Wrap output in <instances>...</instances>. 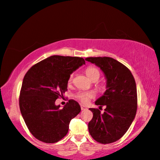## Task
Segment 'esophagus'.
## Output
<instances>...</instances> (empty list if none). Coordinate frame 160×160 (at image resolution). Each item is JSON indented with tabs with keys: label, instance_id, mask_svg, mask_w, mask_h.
Masks as SVG:
<instances>
[{
	"label": "esophagus",
	"instance_id": "34e87169",
	"mask_svg": "<svg viewBox=\"0 0 160 160\" xmlns=\"http://www.w3.org/2000/svg\"><path fill=\"white\" fill-rule=\"evenodd\" d=\"M80 107H81V110H85L87 109V108L86 107V106H84V105H81V106H80Z\"/></svg>",
	"mask_w": 160,
	"mask_h": 160
}]
</instances>
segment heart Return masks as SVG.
I'll return each instance as SVG.
<instances>
[{
  "mask_svg": "<svg viewBox=\"0 0 160 160\" xmlns=\"http://www.w3.org/2000/svg\"><path fill=\"white\" fill-rule=\"evenodd\" d=\"M85 72H86L87 77L91 80H93V79H99L100 75V72L99 71V69L95 67H87ZM72 78H73V74H71L69 78V82L72 81ZM94 93L92 92V91H89V92H79L78 94L76 95L77 99L80 100V101L83 104H87L91 99L94 98Z\"/></svg>",
  "mask_w": 160,
  "mask_h": 160,
  "instance_id": "heart-1",
  "label": "heart"
}]
</instances>
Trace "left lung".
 Listing matches in <instances>:
<instances>
[{
  "label": "left lung",
  "mask_w": 160,
  "mask_h": 160,
  "mask_svg": "<svg viewBox=\"0 0 160 160\" xmlns=\"http://www.w3.org/2000/svg\"><path fill=\"white\" fill-rule=\"evenodd\" d=\"M86 61L94 63L105 74L107 90L95 104L105 105L102 114L99 109L90 108L93 118L88 131L96 141L102 144L118 140L127 132L135 118L138 108L135 78L127 67L110 57H89Z\"/></svg>",
  "instance_id": "obj_1"
}]
</instances>
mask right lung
Here are the masks:
<instances>
[{"label":"right lung","instance_id":"right-lung-1","mask_svg":"<svg viewBox=\"0 0 160 160\" xmlns=\"http://www.w3.org/2000/svg\"><path fill=\"white\" fill-rule=\"evenodd\" d=\"M80 57L52 55L33 65L23 78L20 109L31 133L40 141L53 143L69 131L70 121L81 110L78 102L69 100L63 108L55 105L67 91L72 72L85 64Z\"/></svg>","mask_w":160,"mask_h":160}]
</instances>
